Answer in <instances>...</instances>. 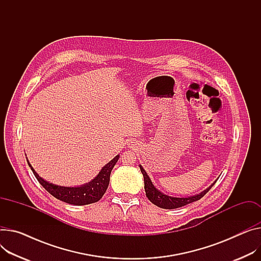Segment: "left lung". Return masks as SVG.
Instances as JSON below:
<instances>
[{
	"instance_id": "left-lung-1",
	"label": "left lung",
	"mask_w": 261,
	"mask_h": 261,
	"mask_svg": "<svg viewBox=\"0 0 261 261\" xmlns=\"http://www.w3.org/2000/svg\"><path fill=\"white\" fill-rule=\"evenodd\" d=\"M140 169H141V172H142L143 177H144V189H145L147 198L150 200V202L153 205H155L160 208H163V209H175V208L186 206L190 203H193V202H195V200H198V199L202 198L212 188V186L216 183V181H215L209 188H207L203 192H200L199 194H196V195H193V196L172 197V196H169V195H166V194L162 193L161 191L158 190L153 186L151 179L149 178L146 171L144 170V168L141 165H140Z\"/></svg>"
}]
</instances>
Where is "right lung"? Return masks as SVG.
I'll return each mask as SVG.
<instances>
[{"instance_id":"1","label":"right lung","mask_w":261,"mask_h":261,"mask_svg":"<svg viewBox=\"0 0 261 261\" xmlns=\"http://www.w3.org/2000/svg\"><path fill=\"white\" fill-rule=\"evenodd\" d=\"M118 159L119 154L116 155L106 166H103V168L99 171L97 176L93 178L90 183L79 187H64L49 183L35 172L29 161L27 162L39 184H41L50 194H52L59 200H63L65 203L76 206H83L96 203L103 196L109 187L111 172L115 164L117 163Z\"/></svg>"}]
</instances>
